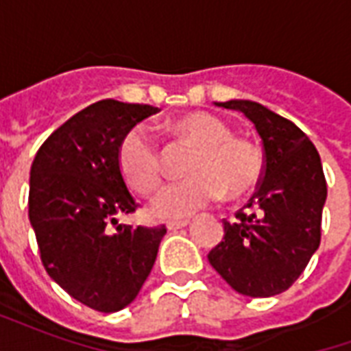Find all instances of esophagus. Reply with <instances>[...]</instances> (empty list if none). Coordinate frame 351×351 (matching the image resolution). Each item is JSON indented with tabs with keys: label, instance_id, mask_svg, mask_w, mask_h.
Here are the masks:
<instances>
[{
	"label": "esophagus",
	"instance_id": "34e87169",
	"mask_svg": "<svg viewBox=\"0 0 351 351\" xmlns=\"http://www.w3.org/2000/svg\"><path fill=\"white\" fill-rule=\"evenodd\" d=\"M188 223H190V220H173V221H167V229H169V231H176V229L186 228Z\"/></svg>",
	"mask_w": 351,
	"mask_h": 351
}]
</instances>
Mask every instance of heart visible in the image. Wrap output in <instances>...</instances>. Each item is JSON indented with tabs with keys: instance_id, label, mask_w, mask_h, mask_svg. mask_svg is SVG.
Segmentation results:
<instances>
[{
	"instance_id": "heart-1",
	"label": "heart",
	"mask_w": 351,
	"mask_h": 351,
	"mask_svg": "<svg viewBox=\"0 0 351 351\" xmlns=\"http://www.w3.org/2000/svg\"><path fill=\"white\" fill-rule=\"evenodd\" d=\"M176 130L197 146L186 173L191 178L167 184L152 203L161 218H186L205 208L228 191L231 197L248 195L261 180L263 158L256 146L233 137L228 123L206 112H190L176 120ZM118 169L131 190L152 193L161 182L158 141L146 125L131 128L116 152Z\"/></svg>"
}]
</instances>
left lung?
<instances>
[{
	"label": "left lung",
	"mask_w": 351,
	"mask_h": 351,
	"mask_svg": "<svg viewBox=\"0 0 351 351\" xmlns=\"http://www.w3.org/2000/svg\"><path fill=\"white\" fill-rule=\"evenodd\" d=\"M218 107L243 112L263 143L258 191L235 221L223 220V241L208 261L235 291L272 297L293 284L322 239L327 182L316 146L291 120L256 101Z\"/></svg>",
	"instance_id": "obj_1"
}]
</instances>
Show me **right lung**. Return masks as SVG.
Returning a JSON list of instances; mask_svg holds the SVG:
<instances>
[{"label": "right lung", "instance_id": "1", "mask_svg": "<svg viewBox=\"0 0 351 351\" xmlns=\"http://www.w3.org/2000/svg\"><path fill=\"white\" fill-rule=\"evenodd\" d=\"M158 107L103 99L60 125L29 171V221L49 276L73 299L118 312L152 271L165 226L120 223L137 203L116 152L128 131Z\"/></svg>", "mask_w": 351, "mask_h": 351}]
</instances>
